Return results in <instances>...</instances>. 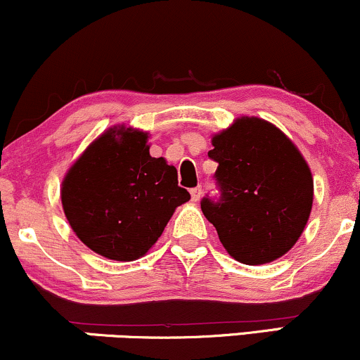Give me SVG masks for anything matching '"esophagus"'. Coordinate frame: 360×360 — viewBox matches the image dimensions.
<instances>
[{
    "label": "esophagus",
    "instance_id": "34e87169",
    "mask_svg": "<svg viewBox=\"0 0 360 360\" xmlns=\"http://www.w3.org/2000/svg\"><path fill=\"white\" fill-rule=\"evenodd\" d=\"M191 198H193V201L200 200V198H201V188H200V186H196V188L191 189Z\"/></svg>",
    "mask_w": 360,
    "mask_h": 360
}]
</instances>
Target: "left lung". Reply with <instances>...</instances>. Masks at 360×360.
Listing matches in <instances>:
<instances>
[{"label": "left lung", "mask_w": 360, "mask_h": 360, "mask_svg": "<svg viewBox=\"0 0 360 360\" xmlns=\"http://www.w3.org/2000/svg\"><path fill=\"white\" fill-rule=\"evenodd\" d=\"M218 198L201 210L235 260L272 262L303 233L313 203L307 160L279 128L260 118H238L213 137Z\"/></svg>", "instance_id": "8db88e82"}]
</instances>
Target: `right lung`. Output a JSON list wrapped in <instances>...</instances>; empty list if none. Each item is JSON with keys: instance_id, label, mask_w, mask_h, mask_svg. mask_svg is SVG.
Instances as JSON below:
<instances>
[{"instance_id": "add662e5", "label": "right lung", "mask_w": 360, "mask_h": 360, "mask_svg": "<svg viewBox=\"0 0 360 360\" xmlns=\"http://www.w3.org/2000/svg\"><path fill=\"white\" fill-rule=\"evenodd\" d=\"M69 225L91 250L113 260H135L157 242L189 193L177 171L148 154L147 134L111 128L94 140L62 183Z\"/></svg>"}]
</instances>
